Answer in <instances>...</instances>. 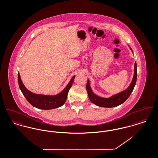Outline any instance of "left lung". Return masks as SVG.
<instances>
[{
    "label": "left lung",
    "mask_w": 158,
    "mask_h": 158,
    "mask_svg": "<svg viewBox=\"0 0 158 158\" xmlns=\"http://www.w3.org/2000/svg\"><path fill=\"white\" fill-rule=\"evenodd\" d=\"M131 50L132 49L129 46ZM137 81V64L136 62L135 63V72L133 80L129 86L126 90H123L120 93L115 94L110 98H102L98 95H95L90 88L89 81L88 80L86 84V90L88 92V97L90 101L94 104L97 105L98 106L106 107V108H111L117 106L122 104L124 102H125L127 98L129 97L131 92H133V89L135 86V83Z\"/></svg>",
    "instance_id": "left-lung-1"
}]
</instances>
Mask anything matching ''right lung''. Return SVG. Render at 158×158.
<instances>
[{"mask_svg":"<svg viewBox=\"0 0 158 158\" xmlns=\"http://www.w3.org/2000/svg\"><path fill=\"white\" fill-rule=\"evenodd\" d=\"M75 77V76L70 79L66 88L59 94L56 95H45L36 94L28 90L23 84L19 73L18 74L19 86L23 96L33 106L41 110H52L63 105L67 99L69 90L73 84Z\"/></svg>","mask_w":158,"mask_h":158,"instance_id":"obj_1","label":"right lung"}]
</instances>
